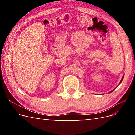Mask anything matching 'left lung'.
Listing matches in <instances>:
<instances>
[{"label":"left lung","mask_w":135,"mask_h":135,"mask_svg":"<svg viewBox=\"0 0 135 135\" xmlns=\"http://www.w3.org/2000/svg\"><path fill=\"white\" fill-rule=\"evenodd\" d=\"M123 77H124V75L123 76V77H122V79H121V80H120V83H119V84H120V83H121V82H122V80H123ZM116 88H117V87H116ZM114 89H115H115H113V91H111V92H113V91L114 90Z\"/></svg>","instance_id":"obj_1"}]
</instances>
